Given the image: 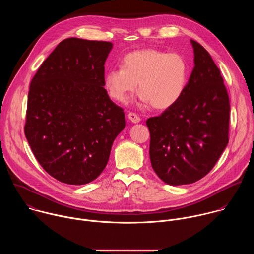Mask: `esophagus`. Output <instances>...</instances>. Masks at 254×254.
I'll use <instances>...</instances> for the list:
<instances>
[{"mask_svg": "<svg viewBox=\"0 0 254 254\" xmlns=\"http://www.w3.org/2000/svg\"><path fill=\"white\" fill-rule=\"evenodd\" d=\"M128 119L133 124H137V123L140 122V118L136 114H134V113H129L128 114Z\"/></svg>", "mask_w": 254, "mask_h": 254, "instance_id": "1", "label": "esophagus"}]
</instances>
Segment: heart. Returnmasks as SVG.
I'll use <instances>...</instances> for the list:
<instances>
[{"mask_svg":"<svg viewBox=\"0 0 254 254\" xmlns=\"http://www.w3.org/2000/svg\"><path fill=\"white\" fill-rule=\"evenodd\" d=\"M189 76L184 56L158 49L127 53L122 67L112 68L104 75V87L113 99L127 103L136 90L140 102L157 110H167L183 96Z\"/></svg>","mask_w":254,"mask_h":254,"instance_id":"1","label":"heart"}]
</instances>
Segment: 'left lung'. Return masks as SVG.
<instances>
[{
    "label": "left lung",
    "mask_w": 254,
    "mask_h": 254,
    "mask_svg": "<svg viewBox=\"0 0 254 254\" xmlns=\"http://www.w3.org/2000/svg\"><path fill=\"white\" fill-rule=\"evenodd\" d=\"M194 68L181 99L147 121L151 164L166 184H192L206 176L227 147L230 104L219 68L191 39Z\"/></svg>",
    "instance_id": "8db88e82"
}]
</instances>
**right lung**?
<instances>
[{"label":"right lung","mask_w":254,"mask_h":254,"mask_svg":"<svg viewBox=\"0 0 254 254\" xmlns=\"http://www.w3.org/2000/svg\"><path fill=\"white\" fill-rule=\"evenodd\" d=\"M113 43L67 38L39 67L28 93L25 135L42 168L69 185L95 180L125 128L104 86Z\"/></svg>","instance_id":"add662e5"}]
</instances>
